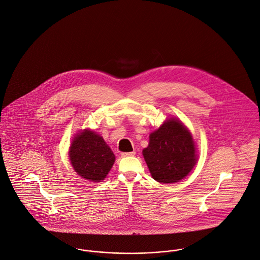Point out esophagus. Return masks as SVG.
Here are the masks:
<instances>
[{"instance_id": "obj_1", "label": "esophagus", "mask_w": 260, "mask_h": 260, "mask_svg": "<svg viewBox=\"0 0 260 260\" xmlns=\"http://www.w3.org/2000/svg\"><path fill=\"white\" fill-rule=\"evenodd\" d=\"M136 154V152L135 151H131V152H123V153H121V155L123 156V157H127V156H134Z\"/></svg>"}]
</instances>
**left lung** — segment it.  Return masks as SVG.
Wrapping results in <instances>:
<instances>
[{"mask_svg":"<svg viewBox=\"0 0 260 260\" xmlns=\"http://www.w3.org/2000/svg\"><path fill=\"white\" fill-rule=\"evenodd\" d=\"M142 153L151 176L161 183L179 181L198 160L190 132L174 118L167 120L149 135V144Z\"/></svg>","mask_w":260,"mask_h":260,"instance_id":"left-lung-1","label":"left lung"}]
</instances>
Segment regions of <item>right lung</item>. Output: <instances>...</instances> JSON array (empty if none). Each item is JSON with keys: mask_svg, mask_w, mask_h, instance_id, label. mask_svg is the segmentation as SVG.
<instances>
[{"mask_svg": "<svg viewBox=\"0 0 260 260\" xmlns=\"http://www.w3.org/2000/svg\"><path fill=\"white\" fill-rule=\"evenodd\" d=\"M69 154L76 173L93 182L103 180L115 162V155L103 137L89 129L76 135Z\"/></svg>", "mask_w": 260, "mask_h": 260, "instance_id": "add662e5", "label": "right lung"}]
</instances>
